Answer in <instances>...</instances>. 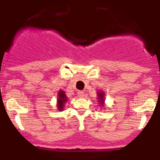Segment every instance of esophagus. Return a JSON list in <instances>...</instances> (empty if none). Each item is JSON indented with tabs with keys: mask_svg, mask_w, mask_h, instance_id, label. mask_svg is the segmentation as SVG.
Masks as SVG:
<instances>
[{
	"mask_svg": "<svg viewBox=\"0 0 160 160\" xmlns=\"http://www.w3.org/2000/svg\"><path fill=\"white\" fill-rule=\"evenodd\" d=\"M78 96L79 97V98H83V97L85 96V92H84V91H78Z\"/></svg>",
	"mask_w": 160,
	"mask_h": 160,
	"instance_id": "1",
	"label": "esophagus"
}]
</instances>
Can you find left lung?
<instances>
[{
    "label": "left lung",
    "mask_w": 160,
    "mask_h": 160,
    "mask_svg": "<svg viewBox=\"0 0 160 160\" xmlns=\"http://www.w3.org/2000/svg\"><path fill=\"white\" fill-rule=\"evenodd\" d=\"M98 100H99V104H100V106H103V102H104L103 92V91H100V92H98Z\"/></svg>",
    "instance_id": "obj_1"
}]
</instances>
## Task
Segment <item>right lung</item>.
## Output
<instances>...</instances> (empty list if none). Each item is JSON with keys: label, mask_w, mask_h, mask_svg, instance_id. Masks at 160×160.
<instances>
[{"label": "right lung", "mask_w": 160, "mask_h": 160, "mask_svg": "<svg viewBox=\"0 0 160 160\" xmlns=\"http://www.w3.org/2000/svg\"><path fill=\"white\" fill-rule=\"evenodd\" d=\"M66 100H67V98H66V94L65 93L63 92L62 91H60V92H59V94H58V100H57V101H58V109L59 110L62 111V109H63V106H64V103H66Z\"/></svg>", "instance_id": "1"}]
</instances>
